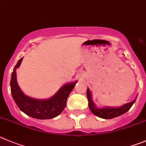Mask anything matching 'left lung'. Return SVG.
I'll return each mask as SVG.
<instances>
[{
	"label": "left lung",
	"instance_id": "left-lung-1",
	"mask_svg": "<svg viewBox=\"0 0 146 146\" xmlns=\"http://www.w3.org/2000/svg\"><path fill=\"white\" fill-rule=\"evenodd\" d=\"M87 97H88V106L92 111V113L94 115L97 116V117H100V118L105 119H110L115 118L119 116L124 114L126 113L127 111L129 110L132 106L135 103L136 99H135L133 101L127 103V104H125V105L121 106L120 107H117V108H113V107H105V108H97L95 104L93 103V99H92V94L89 88H88L87 89Z\"/></svg>",
	"mask_w": 146,
	"mask_h": 146
}]
</instances>
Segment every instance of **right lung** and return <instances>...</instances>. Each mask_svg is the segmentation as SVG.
Returning <instances> with one entry per match:
<instances>
[{
	"label": "right lung",
	"mask_w": 146,
	"mask_h": 146,
	"mask_svg": "<svg viewBox=\"0 0 146 146\" xmlns=\"http://www.w3.org/2000/svg\"><path fill=\"white\" fill-rule=\"evenodd\" d=\"M23 57L14 66L11 80V92L14 101L20 110L27 115L37 119H49L57 117L64 111L66 100L77 81L63 85L56 94L50 98L40 100L26 96L17 83V70L19 67Z\"/></svg>",
	"instance_id": "obj_1"
}]
</instances>
